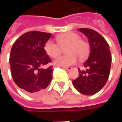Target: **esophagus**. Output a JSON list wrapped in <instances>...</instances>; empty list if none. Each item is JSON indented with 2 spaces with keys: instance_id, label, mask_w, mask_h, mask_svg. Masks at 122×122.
<instances>
[{
  "instance_id": "1",
  "label": "esophagus",
  "mask_w": 122,
  "mask_h": 122,
  "mask_svg": "<svg viewBox=\"0 0 122 122\" xmlns=\"http://www.w3.org/2000/svg\"><path fill=\"white\" fill-rule=\"evenodd\" d=\"M63 67V69H65L66 71H70V70H71L72 67L71 66H68V67H66V66H62Z\"/></svg>"
}]
</instances>
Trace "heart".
Returning a JSON list of instances; mask_svg holds the SVG:
<instances>
[{
  "mask_svg": "<svg viewBox=\"0 0 122 122\" xmlns=\"http://www.w3.org/2000/svg\"><path fill=\"white\" fill-rule=\"evenodd\" d=\"M57 44L53 40H48L44 48L46 53L51 57H56L61 51V48L67 46L65 51L67 55L59 56L53 61L56 66H68L76 63L79 56L81 59H85L89 54L90 46L86 42L81 40L79 35L73 32H65L56 37Z\"/></svg>",
  "mask_w": 122,
  "mask_h": 122,
  "instance_id": "b5f03b06",
  "label": "heart"
}]
</instances>
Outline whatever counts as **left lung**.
Listing matches in <instances>:
<instances>
[{
	"mask_svg": "<svg viewBox=\"0 0 122 122\" xmlns=\"http://www.w3.org/2000/svg\"><path fill=\"white\" fill-rule=\"evenodd\" d=\"M78 30L88 38L90 53L84 64L86 70L78 69L79 76L72 80V84L76 90L82 94L92 95L99 92L107 82L112 57L109 45L99 33L87 28Z\"/></svg>",
	"mask_w": 122,
	"mask_h": 122,
	"instance_id": "8db88e82",
	"label": "left lung"
}]
</instances>
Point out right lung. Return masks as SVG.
I'll return each instance as SVG.
<instances>
[{
	"instance_id": "obj_1",
	"label": "right lung",
	"mask_w": 122,
	"mask_h": 122,
	"mask_svg": "<svg viewBox=\"0 0 122 122\" xmlns=\"http://www.w3.org/2000/svg\"><path fill=\"white\" fill-rule=\"evenodd\" d=\"M51 34L30 31L22 35L12 46L10 65L12 78L18 87L29 95H36L46 89L52 79V66L44 44Z\"/></svg>"
}]
</instances>
